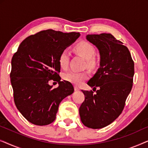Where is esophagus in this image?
I'll return each instance as SVG.
<instances>
[{
  "mask_svg": "<svg viewBox=\"0 0 148 148\" xmlns=\"http://www.w3.org/2000/svg\"><path fill=\"white\" fill-rule=\"evenodd\" d=\"M74 88H75V91H79V88L77 86H75Z\"/></svg>",
  "mask_w": 148,
  "mask_h": 148,
  "instance_id": "esophagus-1",
  "label": "esophagus"
}]
</instances>
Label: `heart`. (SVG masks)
<instances>
[{
    "label": "heart",
    "mask_w": 148,
    "mask_h": 148,
    "mask_svg": "<svg viewBox=\"0 0 148 148\" xmlns=\"http://www.w3.org/2000/svg\"><path fill=\"white\" fill-rule=\"evenodd\" d=\"M75 50L77 53L86 59L87 66L90 68L94 67L96 64V58L93 57L95 54V48L88 42H80L75 46ZM70 58V52L68 50H63L60 52L58 62L60 67L63 69H67ZM88 78L87 72L69 71L64 75V79L75 85L82 84Z\"/></svg>",
    "instance_id": "obj_1"
}]
</instances>
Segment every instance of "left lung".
Returning <instances> with one entry per match:
<instances>
[{
  "label": "left lung",
  "instance_id": "1",
  "mask_svg": "<svg viewBox=\"0 0 148 148\" xmlns=\"http://www.w3.org/2000/svg\"><path fill=\"white\" fill-rule=\"evenodd\" d=\"M86 39L98 48L100 62L98 71L88 82L96 93L82 90L85 100L79 107V115L85 126L101 129L112 123L123 110L132 89L134 62L127 46L112 34H91Z\"/></svg>",
  "mask_w": 148,
  "mask_h": 148
}]
</instances>
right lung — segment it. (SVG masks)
<instances>
[{
  "label": "right lung",
  "instance_id": "add662e5",
  "mask_svg": "<svg viewBox=\"0 0 148 148\" xmlns=\"http://www.w3.org/2000/svg\"><path fill=\"white\" fill-rule=\"evenodd\" d=\"M79 36L77 32L43 30L26 38L13 56L10 78L14 102L32 124L42 126L53 122L60 102L73 93L70 82L60 81L58 58ZM51 80L59 83L58 88L49 86Z\"/></svg>",
  "mask_w": 148,
  "mask_h": 148
}]
</instances>
